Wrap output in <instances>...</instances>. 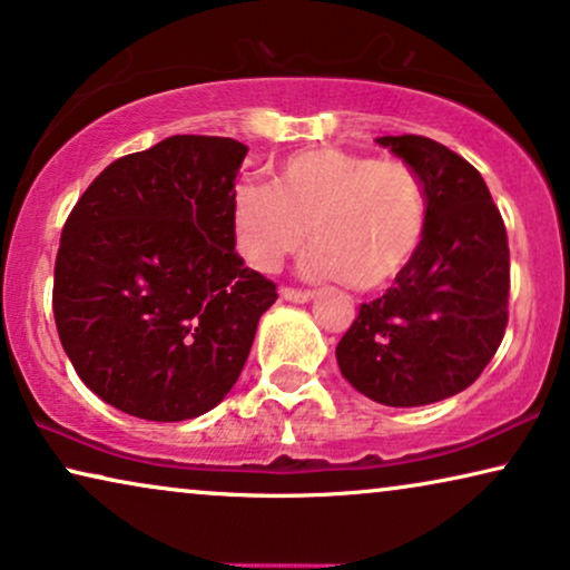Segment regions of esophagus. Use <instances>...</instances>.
<instances>
[{
	"mask_svg": "<svg viewBox=\"0 0 570 570\" xmlns=\"http://www.w3.org/2000/svg\"><path fill=\"white\" fill-rule=\"evenodd\" d=\"M279 295L291 303H308L311 298H314V293L311 291H301V287H287V285L279 287Z\"/></svg>",
	"mask_w": 570,
	"mask_h": 570,
	"instance_id": "34e87169",
	"label": "esophagus"
}]
</instances>
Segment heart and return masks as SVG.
Here are the masks:
<instances>
[{
    "label": "heart",
    "instance_id": "1",
    "mask_svg": "<svg viewBox=\"0 0 570 570\" xmlns=\"http://www.w3.org/2000/svg\"><path fill=\"white\" fill-rule=\"evenodd\" d=\"M238 252L272 272L314 228L308 272L379 291L415 259L428 228V194L400 158L314 147L279 163L275 186L244 181L230 199Z\"/></svg>",
    "mask_w": 570,
    "mask_h": 570
}]
</instances>
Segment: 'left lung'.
Masks as SVG:
<instances>
[{
  "label": "left lung",
  "instance_id": "left-lung-1",
  "mask_svg": "<svg viewBox=\"0 0 570 570\" xmlns=\"http://www.w3.org/2000/svg\"><path fill=\"white\" fill-rule=\"evenodd\" d=\"M376 142L417 170L428 228L394 285L357 311L337 345V363L368 400L420 407L464 392L501 345L509 324V236L485 181L462 155L420 135Z\"/></svg>",
  "mask_w": 570,
  "mask_h": 570
}]
</instances>
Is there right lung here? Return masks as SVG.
Masks as SVG:
<instances>
[{
    "instance_id": "right-lung-1",
    "label": "right lung",
    "mask_w": 570,
    "mask_h": 570,
    "mask_svg": "<svg viewBox=\"0 0 570 570\" xmlns=\"http://www.w3.org/2000/svg\"><path fill=\"white\" fill-rule=\"evenodd\" d=\"M248 147L176 135L100 170L53 267L61 347L90 392L176 423L236 384L277 285L244 267L230 199Z\"/></svg>"
}]
</instances>
